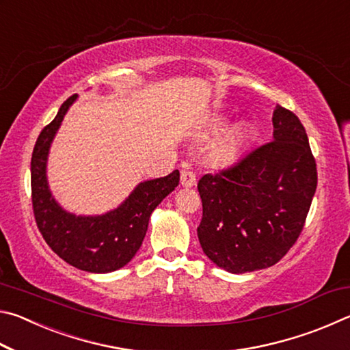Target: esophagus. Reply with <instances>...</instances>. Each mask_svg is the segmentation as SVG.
<instances>
[{
  "mask_svg": "<svg viewBox=\"0 0 350 350\" xmlns=\"http://www.w3.org/2000/svg\"><path fill=\"white\" fill-rule=\"evenodd\" d=\"M180 185L182 187H194L196 185V176H194L193 171H188V170H183L180 173Z\"/></svg>",
  "mask_w": 350,
  "mask_h": 350,
  "instance_id": "34e87169",
  "label": "esophagus"
}]
</instances>
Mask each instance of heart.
Returning a JSON list of instances; mask_svg holds the SVG:
<instances>
[{
    "label": "heart",
    "instance_id": "b5f03b06",
    "mask_svg": "<svg viewBox=\"0 0 350 350\" xmlns=\"http://www.w3.org/2000/svg\"><path fill=\"white\" fill-rule=\"evenodd\" d=\"M225 128L224 120H215L211 125V133L217 134ZM252 137V129L247 123H239L230 128L221 139L211 148V157L216 162H228L234 159L247 146Z\"/></svg>",
    "mask_w": 350,
    "mask_h": 350
}]
</instances>
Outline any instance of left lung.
<instances>
[{
  "instance_id": "1",
  "label": "left lung",
  "mask_w": 350,
  "mask_h": 350,
  "mask_svg": "<svg viewBox=\"0 0 350 350\" xmlns=\"http://www.w3.org/2000/svg\"><path fill=\"white\" fill-rule=\"evenodd\" d=\"M273 140L198 183L204 253L230 273L275 265L304 227L317 189V163L299 118L278 105Z\"/></svg>"
}]
</instances>
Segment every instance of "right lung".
Listing matches in <instances>:
<instances>
[{"label": "right lung", "mask_w": 350, "mask_h": 350, "mask_svg": "<svg viewBox=\"0 0 350 350\" xmlns=\"http://www.w3.org/2000/svg\"><path fill=\"white\" fill-rule=\"evenodd\" d=\"M75 100L77 96H72L62 105L33 146L31 161L33 215L47 245L63 260L91 273H109L126 265L137 253L151 213L179 185V171L140 182L117 208L105 215L77 216L62 208L47 183V156L52 140Z\"/></svg>", "instance_id": "add662e5"}]
</instances>
